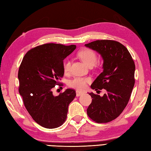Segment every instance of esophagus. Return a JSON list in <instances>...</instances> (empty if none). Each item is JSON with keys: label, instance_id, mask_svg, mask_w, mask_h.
I'll return each instance as SVG.
<instances>
[{"label": "esophagus", "instance_id": "34e87169", "mask_svg": "<svg viewBox=\"0 0 151 151\" xmlns=\"http://www.w3.org/2000/svg\"><path fill=\"white\" fill-rule=\"evenodd\" d=\"M83 93V92H80V91H79V90H77V91H76V96H78V97L81 96Z\"/></svg>", "mask_w": 151, "mask_h": 151}]
</instances>
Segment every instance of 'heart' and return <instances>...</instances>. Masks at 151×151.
<instances>
[{
  "mask_svg": "<svg viewBox=\"0 0 151 151\" xmlns=\"http://www.w3.org/2000/svg\"><path fill=\"white\" fill-rule=\"evenodd\" d=\"M78 56L83 62L91 66L94 65L98 58L96 52L90 48H83L78 52ZM71 63L68 59H66L63 63V69L65 73L70 72ZM91 78L89 77H75L68 81V86L70 88L77 89L79 90H85L87 85L91 82Z\"/></svg>",
  "mask_w": 151,
  "mask_h": 151,
  "instance_id": "obj_1",
  "label": "heart"
}]
</instances>
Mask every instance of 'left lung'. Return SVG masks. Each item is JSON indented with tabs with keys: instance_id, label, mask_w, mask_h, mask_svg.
Here are the masks:
<instances>
[{
	"instance_id": "obj_1",
	"label": "left lung",
	"mask_w": 151,
	"mask_h": 151,
	"mask_svg": "<svg viewBox=\"0 0 151 151\" xmlns=\"http://www.w3.org/2000/svg\"><path fill=\"white\" fill-rule=\"evenodd\" d=\"M86 46L99 53L103 59V71L91 85L96 90H106L103 97L93 92L87 115L98 123H105L121 114L128 104L134 86L135 64L129 50L113 40H97Z\"/></svg>"
}]
</instances>
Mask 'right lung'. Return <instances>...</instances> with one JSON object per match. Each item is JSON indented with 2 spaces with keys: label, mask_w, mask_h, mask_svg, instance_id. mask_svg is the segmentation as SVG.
I'll list each match as a JSON object with an SVG mask.
<instances>
[{
  "label": "right lung",
  "mask_w": 151,
  "mask_h": 151,
  "mask_svg": "<svg viewBox=\"0 0 151 151\" xmlns=\"http://www.w3.org/2000/svg\"><path fill=\"white\" fill-rule=\"evenodd\" d=\"M76 48L55 43L39 45L27 52L19 66V92L25 108L45 128H58L65 123L69 104L76 96L72 88L58 96L52 92L55 85H63L59 81L64 75L63 60Z\"/></svg>",
  "instance_id": "obj_1"
}]
</instances>
